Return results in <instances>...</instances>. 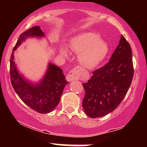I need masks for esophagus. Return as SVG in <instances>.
Instances as JSON below:
<instances>
[{
	"instance_id": "esophagus-1",
	"label": "esophagus",
	"mask_w": 147,
	"mask_h": 147,
	"mask_svg": "<svg viewBox=\"0 0 147 147\" xmlns=\"http://www.w3.org/2000/svg\"><path fill=\"white\" fill-rule=\"evenodd\" d=\"M80 75H79V69L78 68L73 69L70 71L66 76L67 81L69 82H72V81H75L79 79Z\"/></svg>"
}]
</instances>
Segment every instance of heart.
Instances as JSON below:
<instances>
[{
  "label": "heart",
  "instance_id": "b5f03b06",
  "mask_svg": "<svg viewBox=\"0 0 147 147\" xmlns=\"http://www.w3.org/2000/svg\"><path fill=\"white\" fill-rule=\"evenodd\" d=\"M99 38L98 34L86 32L73 36L69 41V48L78 54L79 62L85 68H97L109 53L108 44ZM60 53L64 57L68 55V50L63 46L60 48Z\"/></svg>",
  "mask_w": 147,
  "mask_h": 147
}]
</instances>
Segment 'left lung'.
<instances>
[{
  "label": "left lung",
  "instance_id": "1",
  "mask_svg": "<svg viewBox=\"0 0 147 147\" xmlns=\"http://www.w3.org/2000/svg\"><path fill=\"white\" fill-rule=\"evenodd\" d=\"M133 77L132 52L122 35L110 61L83 83L85 96L82 106L85 113L95 118L113 111L126 96Z\"/></svg>",
  "mask_w": 147,
  "mask_h": 147
}]
</instances>
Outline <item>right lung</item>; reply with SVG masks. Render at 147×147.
Segmentation results:
<instances>
[{
  "mask_svg": "<svg viewBox=\"0 0 147 147\" xmlns=\"http://www.w3.org/2000/svg\"><path fill=\"white\" fill-rule=\"evenodd\" d=\"M34 37H45V33L39 26L30 28L18 37L10 59L11 83L15 92L27 106L39 113H48L58 105L68 82L62 69L52 63H48L45 75L38 82H30L18 72L14 61V51L27 38Z\"/></svg>",
  "mask_w": 147,
  "mask_h": 147,
  "instance_id": "obj_1",
  "label": "right lung"
}]
</instances>
